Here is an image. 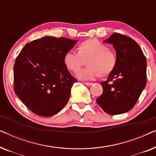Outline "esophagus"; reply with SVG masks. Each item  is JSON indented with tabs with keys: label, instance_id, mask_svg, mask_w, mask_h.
Segmentation results:
<instances>
[{
	"label": "esophagus",
	"instance_id": "34e87169",
	"mask_svg": "<svg viewBox=\"0 0 156 156\" xmlns=\"http://www.w3.org/2000/svg\"><path fill=\"white\" fill-rule=\"evenodd\" d=\"M84 84L85 85H87V86H91V85L93 84V83H91V82H84Z\"/></svg>",
	"mask_w": 156,
	"mask_h": 156
}]
</instances>
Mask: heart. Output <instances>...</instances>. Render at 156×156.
<instances>
[{
    "label": "heart",
    "mask_w": 156,
    "mask_h": 156,
    "mask_svg": "<svg viewBox=\"0 0 156 156\" xmlns=\"http://www.w3.org/2000/svg\"><path fill=\"white\" fill-rule=\"evenodd\" d=\"M78 50H70L64 57L69 69L76 72L87 59V67L76 72L82 80H93L99 75L106 76L112 72L116 64V56L105 44L98 40L89 39L79 44Z\"/></svg>",
    "instance_id": "obj_1"
}]
</instances>
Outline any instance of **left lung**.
<instances>
[{
  "label": "left lung",
  "instance_id": "obj_1",
  "mask_svg": "<svg viewBox=\"0 0 156 156\" xmlns=\"http://www.w3.org/2000/svg\"><path fill=\"white\" fill-rule=\"evenodd\" d=\"M104 42L112 44L116 64L101 84L103 93L97 102L111 115L123 114L135 106L146 84V59L140 46L131 37L114 33Z\"/></svg>",
  "mask_w": 156,
  "mask_h": 156
}]
</instances>
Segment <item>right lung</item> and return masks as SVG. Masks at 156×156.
<instances>
[{
    "instance_id": "right-lung-1",
    "label": "right lung",
    "mask_w": 156,
    "mask_h": 156,
    "mask_svg": "<svg viewBox=\"0 0 156 156\" xmlns=\"http://www.w3.org/2000/svg\"><path fill=\"white\" fill-rule=\"evenodd\" d=\"M77 40L43 37L27 43L14 65V91L35 114L51 116L60 112L77 82L68 71L64 57Z\"/></svg>"
}]
</instances>
